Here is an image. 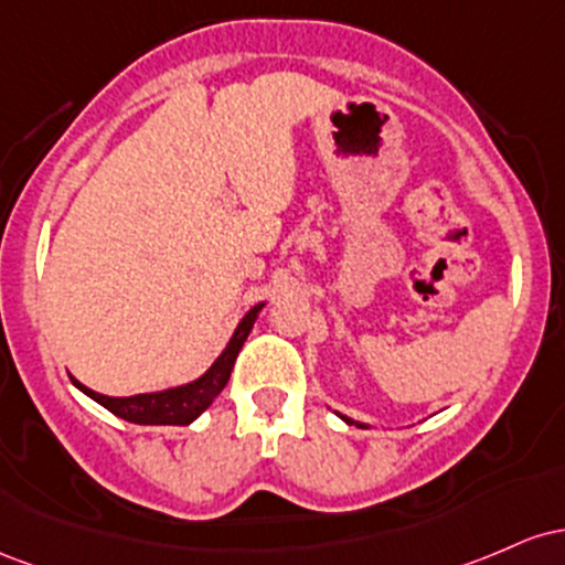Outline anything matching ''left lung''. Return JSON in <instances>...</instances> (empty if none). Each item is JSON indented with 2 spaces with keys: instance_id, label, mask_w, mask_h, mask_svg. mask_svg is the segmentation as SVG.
Here are the masks:
<instances>
[{
  "instance_id": "8db88e82",
  "label": "left lung",
  "mask_w": 565,
  "mask_h": 565,
  "mask_svg": "<svg viewBox=\"0 0 565 565\" xmlns=\"http://www.w3.org/2000/svg\"><path fill=\"white\" fill-rule=\"evenodd\" d=\"M335 414H339V411H335ZM339 419H341V422H347V424H354V427H360V429H371V427H367V424H363V422H354V419H350V416H344V414H339Z\"/></svg>"
}]
</instances>
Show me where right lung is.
<instances>
[{"label": "right lung", "instance_id": "1", "mask_svg": "<svg viewBox=\"0 0 565 565\" xmlns=\"http://www.w3.org/2000/svg\"><path fill=\"white\" fill-rule=\"evenodd\" d=\"M266 307V301L256 303L250 307L248 312L243 315V320L237 322L234 328L230 344L224 347V352L213 360V365L202 373L200 379L189 384H179V386H170V390H160V392H143V395H130V397H111V395H100V392L90 390L77 379L72 376L74 386L79 392H85L87 397H93L95 403L104 405L106 411H111L114 416L119 419L132 422V424H173V427H186L192 424L202 411L211 405L215 397L221 395L226 382L232 376V367L234 360H237L239 350H243L245 339L253 331V322L262 309Z\"/></svg>", "mask_w": 565, "mask_h": 565}]
</instances>
